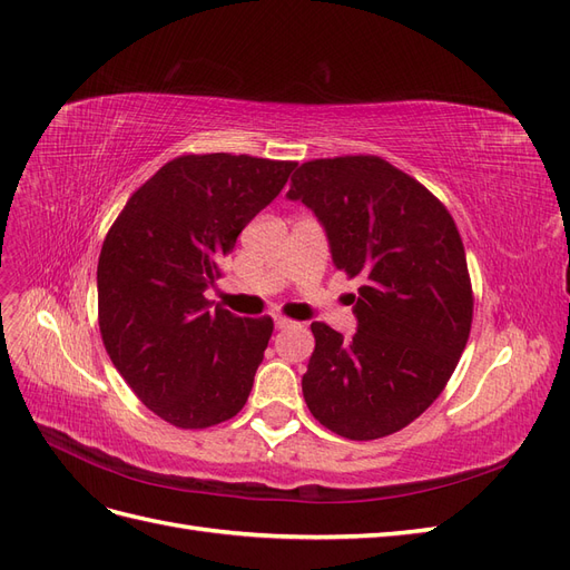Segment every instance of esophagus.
Returning <instances> with one entry per match:
<instances>
[{"label":"esophagus","instance_id":"esophagus-1","mask_svg":"<svg viewBox=\"0 0 570 570\" xmlns=\"http://www.w3.org/2000/svg\"><path fill=\"white\" fill-rule=\"evenodd\" d=\"M292 325H295V321H292V318L275 316V327H281V331H283V327H292Z\"/></svg>","mask_w":570,"mask_h":570}]
</instances>
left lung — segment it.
Instances as JSON below:
<instances>
[{
	"label": "left lung",
	"instance_id": "1",
	"mask_svg": "<svg viewBox=\"0 0 570 570\" xmlns=\"http://www.w3.org/2000/svg\"><path fill=\"white\" fill-rule=\"evenodd\" d=\"M287 197L318 216L335 268L361 281L352 337L312 323L306 406L340 438H387L438 400L471 335L456 223L425 185L373 154L302 164Z\"/></svg>",
	"mask_w": 570,
	"mask_h": 570
}]
</instances>
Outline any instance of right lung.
I'll return each mask as SVG.
<instances>
[{
  "label": "right lung",
  "mask_w": 570,
  "mask_h": 570,
  "mask_svg": "<svg viewBox=\"0 0 570 570\" xmlns=\"http://www.w3.org/2000/svg\"><path fill=\"white\" fill-rule=\"evenodd\" d=\"M295 166L249 154H183L135 189L109 228L97 266L101 342L161 421L202 430L245 406L273 318L212 308L204 289Z\"/></svg>",
  "instance_id": "add662e5"
}]
</instances>
